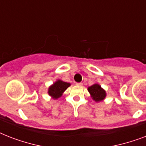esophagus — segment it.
Returning <instances> with one entry per match:
<instances>
[{
    "mask_svg": "<svg viewBox=\"0 0 146 146\" xmlns=\"http://www.w3.org/2000/svg\"><path fill=\"white\" fill-rule=\"evenodd\" d=\"M76 86H82V82H76Z\"/></svg>",
    "mask_w": 146,
    "mask_h": 146,
    "instance_id": "34e87169",
    "label": "esophagus"
}]
</instances>
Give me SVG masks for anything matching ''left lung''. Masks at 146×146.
Instances as JSON below:
<instances>
[{
	"label": "left lung",
	"mask_w": 146,
	"mask_h": 146,
	"mask_svg": "<svg viewBox=\"0 0 146 146\" xmlns=\"http://www.w3.org/2000/svg\"><path fill=\"white\" fill-rule=\"evenodd\" d=\"M88 91H89L92 98L96 103L104 101L107 96L106 91L98 83H95L91 86L88 87Z\"/></svg>",
	"instance_id": "left-lung-1"
}]
</instances>
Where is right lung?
<instances>
[{
    "instance_id": "obj_1",
    "label": "right lung",
    "mask_w": 146,
    "mask_h": 146,
    "mask_svg": "<svg viewBox=\"0 0 146 146\" xmlns=\"http://www.w3.org/2000/svg\"><path fill=\"white\" fill-rule=\"evenodd\" d=\"M70 82H64L61 80H57L48 87V94L54 100L57 99L63 96L64 92L69 86H70Z\"/></svg>"
}]
</instances>
